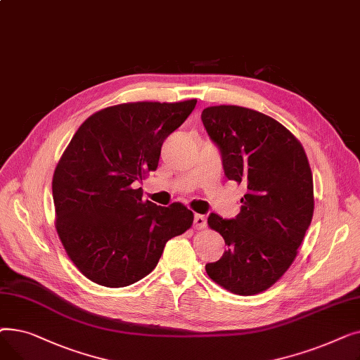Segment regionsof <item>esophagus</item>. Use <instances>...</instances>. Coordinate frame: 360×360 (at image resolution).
<instances>
[{
    "instance_id": "obj_1",
    "label": "esophagus",
    "mask_w": 360,
    "mask_h": 360,
    "mask_svg": "<svg viewBox=\"0 0 360 360\" xmlns=\"http://www.w3.org/2000/svg\"><path fill=\"white\" fill-rule=\"evenodd\" d=\"M205 221H207L205 216H202V214H195V216H194V226H195V229H202L204 226H205Z\"/></svg>"
}]
</instances>
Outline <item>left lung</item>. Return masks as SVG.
I'll list each match as a JSON object with an SVG mask.
<instances>
[{
	"label": "left lung",
	"instance_id": "1",
	"mask_svg": "<svg viewBox=\"0 0 360 360\" xmlns=\"http://www.w3.org/2000/svg\"><path fill=\"white\" fill-rule=\"evenodd\" d=\"M201 121L220 151L226 178L247 185L235 219L216 213L207 219L228 250L205 264V271L232 293L264 292L292 266L312 220L314 184L305 150L280 122L248 108L210 106Z\"/></svg>",
	"mask_w": 360,
	"mask_h": 360
}]
</instances>
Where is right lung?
<instances>
[{
  "label": "right lung",
  "mask_w": 360,
  "mask_h": 360,
  "mask_svg": "<svg viewBox=\"0 0 360 360\" xmlns=\"http://www.w3.org/2000/svg\"><path fill=\"white\" fill-rule=\"evenodd\" d=\"M197 101L136 102L89 117L55 167L52 197L56 232L67 255L89 280L125 288L153 271L166 242L191 228L181 202L143 200L136 182L158 169L169 134Z\"/></svg>",
  "instance_id": "1"
}]
</instances>
